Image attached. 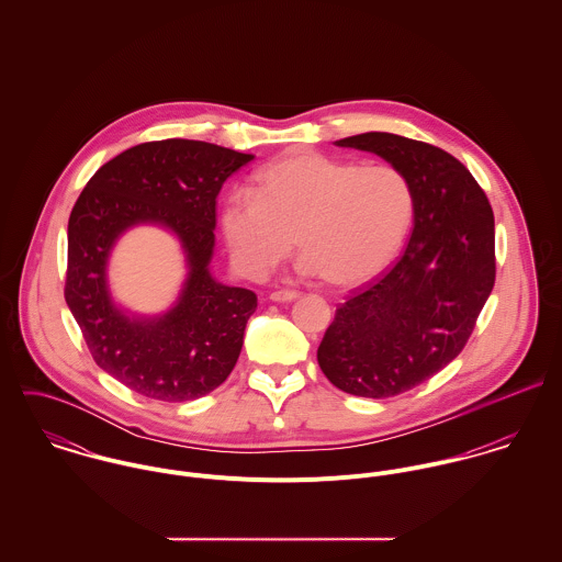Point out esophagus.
<instances>
[{
  "label": "esophagus",
  "mask_w": 562,
  "mask_h": 562,
  "mask_svg": "<svg viewBox=\"0 0 562 562\" xmlns=\"http://www.w3.org/2000/svg\"><path fill=\"white\" fill-rule=\"evenodd\" d=\"M296 299H301V294L294 290H279V292L270 294V301H274V303H292Z\"/></svg>",
  "instance_id": "1"
}]
</instances>
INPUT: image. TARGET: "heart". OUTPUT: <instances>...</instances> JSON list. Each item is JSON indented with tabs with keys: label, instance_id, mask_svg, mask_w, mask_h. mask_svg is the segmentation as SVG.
<instances>
[{
	"label": "heart",
	"instance_id": "obj_1",
	"mask_svg": "<svg viewBox=\"0 0 562 562\" xmlns=\"http://www.w3.org/2000/svg\"><path fill=\"white\" fill-rule=\"evenodd\" d=\"M252 192L232 196L221 223L238 270L255 281L288 259L296 238L303 272L337 290L361 288L394 261L415 210L401 168L307 149L266 164Z\"/></svg>",
	"mask_w": 562,
	"mask_h": 562
}]
</instances>
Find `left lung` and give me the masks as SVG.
<instances>
[{
	"label": "left lung",
	"instance_id": "8db88e82",
	"mask_svg": "<svg viewBox=\"0 0 562 562\" xmlns=\"http://www.w3.org/2000/svg\"><path fill=\"white\" fill-rule=\"evenodd\" d=\"M335 145L381 156L413 186V234L401 261L335 312L318 348L337 390L392 398L468 344L495 283L493 210L472 172L439 147L387 132Z\"/></svg>",
	"mask_w": 562,
	"mask_h": 562
}]
</instances>
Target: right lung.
Segmentation results:
<instances>
[{
	"mask_svg": "<svg viewBox=\"0 0 562 562\" xmlns=\"http://www.w3.org/2000/svg\"><path fill=\"white\" fill-rule=\"evenodd\" d=\"M252 160L212 143L168 138L105 161L81 190L69 218L65 299L97 366L147 398H201L227 381L255 292L212 277L216 196ZM158 224L182 244L189 274L173 307L158 317L121 311L106 288V261L132 226Z\"/></svg>",
	"mask_w": 562,
	"mask_h": 562,
	"instance_id": "1",
	"label": "right lung"
}]
</instances>
